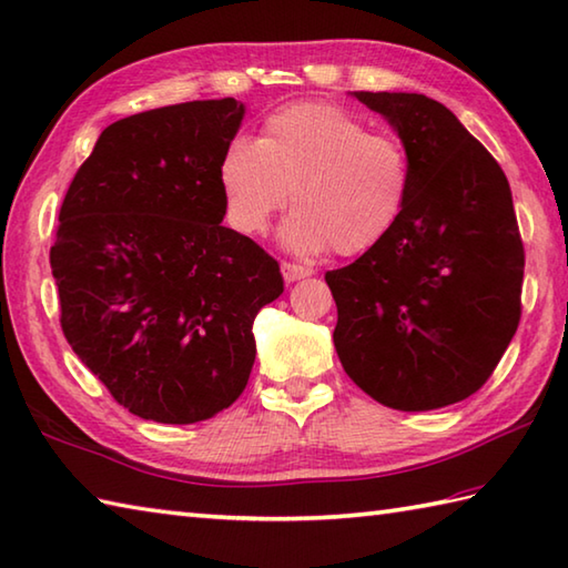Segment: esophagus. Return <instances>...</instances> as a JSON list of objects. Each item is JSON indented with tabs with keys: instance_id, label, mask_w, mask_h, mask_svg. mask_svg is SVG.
<instances>
[{
	"instance_id": "34e87169",
	"label": "esophagus",
	"mask_w": 568,
	"mask_h": 568,
	"mask_svg": "<svg viewBox=\"0 0 568 568\" xmlns=\"http://www.w3.org/2000/svg\"><path fill=\"white\" fill-rule=\"evenodd\" d=\"M281 271H283V277H285V283H295V281H303V277H311L315 271L311 265H301V263H283L281 265Z\"/></svg>"
}]
</instances>
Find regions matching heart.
<instances>
[{"instance_id": "1", "label": "heart", "mask_w": 568, "mask_h": 568, "mask_svg": "<svg viewBox=\"0 0 568 568\" xmlns=\"http://www.w3.org/2000/svg\"><path fill=\"white\" fill-rule=\"evenodd\" d=\"M225 219L245 235L265 233L287 203L283 243L297 253L373 251L395 231L412 193L409 153L392 133L325 101L273 111L257 139L235 136L221 153Z\"/></svg>"}]
</instances>
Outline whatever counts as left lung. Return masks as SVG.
Here are the masks:
<instances>
[{"label": "left lung", "mask_w": 568, "mask_h": 568, "mask_svg": "<svg viewBox=\"0 0 568 568\" xmlns=\"http://www.w3.org/2000/svg\"><path fill=\"white\" fill-rule=\"evenodd\" d=\"M353 97L405 143L412 193L383 243L325 273L337 357L379 405H455L487 383L519 327L524 245L509 181L439 101Z\"/></svg>", "instance_id": "1"}]
</instances>
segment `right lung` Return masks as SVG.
Wrapping results in <instances>:
<instances>
[{"instance_id": "obj_1", "label": "right lung", "mask_w": 568, "mask_h": 568, "mask_svg": "<svg viewBox=\"0 0 568 568\" xmlns=\"http://www.w3.org/2000/svg\"><path fill=\"white\" fill-rule=\"evenodd\" d=\"M243 113L211 99L111 123L61 203V329L141 419L193 425L231 407L255 363L253 320L283 293L277 261L221 225L219 161Z\"/></svg>"}]
</instances>
